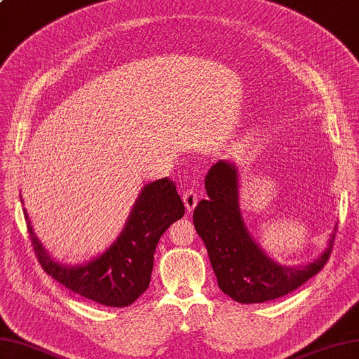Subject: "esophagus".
<instances>
[{
	"mask_svg": "<svg viewBox=\"0 0 359 359\" xmlns=\"http://www.w3.org/2000/svg\"><path fill=\"white\" fill-rule=\"evenodd\" d=\"M198 199H199V196H198V191H196V189L185 188L184 202H185V207H187L188 212H191V210H194V207L198 205Z\"/></svg>",
	"mask_w": 359,
	"mask_h": 359,
	"instance_id": "esophagus-1",
	"label": "esophagus"
}]
</instances>
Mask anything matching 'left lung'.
Wrapping results in <instances>:
<instances>
[{"instance_id": "1", "label": "left lung", "mask_w": 359, "mask_h": 359, "mask_svg": "<svg viewBox=\"0 0 359 359\" xmlns=\"http://www.w3.org/2000/svg\"><path fill=\"white\" fill-rule=\"evenodd\" d=\"M208 198L194 208L193 221L205 244L219 290L240 304H263L306 283L327 264L334 233L313 263L286 268L264 254L244 226L238 201V168L219 160L205 175Z\"/></svg>"}]
</instances>
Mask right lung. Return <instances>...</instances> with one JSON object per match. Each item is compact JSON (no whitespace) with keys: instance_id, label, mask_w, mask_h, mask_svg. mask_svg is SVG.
<instances>
[{"instance_id":"add662e5","label":"right lung","mask_w":359,"mask_h":359,"mask_svg":"<svg viewBox=\"0 0 359 359\" xmlns=\"http://www.w3.org/2000/svg\"><path fill=\"white\" fill-rule=\"evenodd\" d=\"M184 213L185 205L174 182L166 177L151 182L142 188L118 240L104 254L81 266L53 259L34 235L26 212L25 219L35 255L46 273L96 304L123 308L147 290L160 236Z\"/></svg>"}]
</instances>
